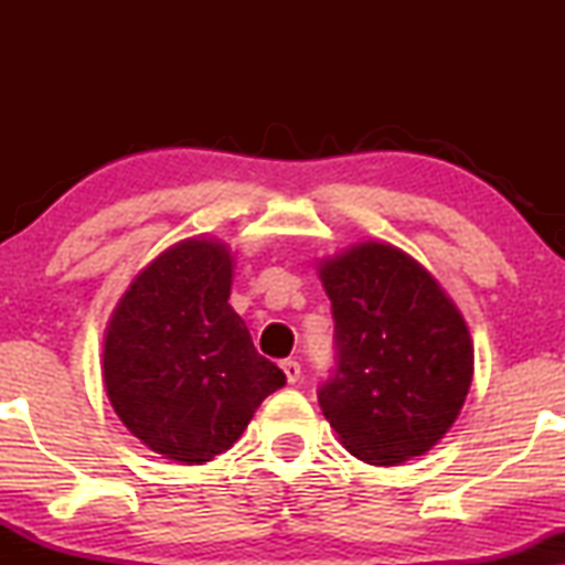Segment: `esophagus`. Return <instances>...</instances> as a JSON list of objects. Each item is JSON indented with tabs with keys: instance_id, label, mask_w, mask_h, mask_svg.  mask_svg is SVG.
Segmentation results:
<instances>
[{
	"instance_id": "esophagus-1",
	"label": "esophagus",
	"mask_w": 565,
	"mask_h": 565,
	"mask_svg": "<svg viewBox=\"0 0 565 565\" xmlns=\"http://www.w3.org/2000/svg\"><path fill=\"white\" fill-rule=\"evenodd\" d=\"M280 367H282L285 377H288V383H298V381H300V362H296V360H282Z\"/></svg>"
}]
</instances>
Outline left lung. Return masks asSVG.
Returning a JSON list of instances; mask_svg holds the SVG:
<instances>
[{"label":"left lung","instance_id":"1","mask_svg":"<svg viewBox=\"0 0 565 565\" xmlns=\"http://www.w3.org/2000/svg\"><path fill=\"white\" fill-rule=\"evenodd\" d=\"M339 365L319 404L354 458L398 466L447 435L473 381V342L443 285L398 246L362 242L319 262Z\"/></svg>","mask_w":565,"mask_h":565}]
</instances>
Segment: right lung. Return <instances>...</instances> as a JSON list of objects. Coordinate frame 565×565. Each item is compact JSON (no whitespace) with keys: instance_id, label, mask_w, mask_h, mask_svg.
I'll return each mask as SVG.
<instances>
[{"instance_id":"1","label":"right lung","mask_w":565,"mask_h":565,"mask_svg":"<svg viewBox=\"0 0 565 565\" xmlns=\"http://www.w3.org/2000/svg\"><path fill=\"white\" fill-rule=\"evenodd\" d=\"M234 257L218 238L169 246L107 321L103 381L134 437L184 466L226 452L285 373L254 350L228 303Z\"/></svg>"}]
</instances>
